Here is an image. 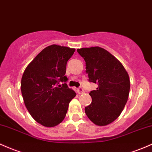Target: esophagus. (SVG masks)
<instances>
[{"instance_id":"esophagus-1","label":"esophagus","mask_w":152,"mask_h":152,"mask_svg":"<svg viewBox=\"0 0 152 152\" xmlns=\"http://www.w3.org/2000/svg\"><path fill=\"white\" fill-rule=\"evenodd\" d=\"M77 91H78V93H79V94H84V90L83 89V88H82V87H79V88H78Z\"/></svg>"}]
</instances>
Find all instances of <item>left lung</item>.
Wrapping results in <instances>:
<instances>
[{
    "mask_svg": "<svg viewBox=\"0 0 152 152\" xmlns=\"http://www.w3.org/2000/svg\"><path fill=\"white\" fill-rule=\"evenodd\" d=\"M86 62L89 81L98 84L90 91L91 104L85 107L90 121L99 126L115 121L124 109L130 91V79L122 63L100 47L77 49Z\"/></svg>",
    "mask_w": 152,
    "mask_h": 152,
    "instance_id": "1",
    "label": "left lung"
}]
</instances>
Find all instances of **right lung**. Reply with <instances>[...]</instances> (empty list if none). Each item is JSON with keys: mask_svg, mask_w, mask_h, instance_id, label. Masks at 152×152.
Wrapping results in <instances>:
<instances>
[{"mask_svg": "<svg viewBox=\"0 0 152 152\" xmlns=\"http://www.w3.org/2000/svg\"><path fill=\"white\" fill-rule=\"evenodd\" d=\"M76 50L52 45L43 49L27 66L21 81L26 109L34 121L48 128L64 120L76 92L66 82V64Z\"/></svg>", "mask_w": 152, "mask_h": 152, "instance_id": "add662e5", "label": "right lung"}]
</instances>
